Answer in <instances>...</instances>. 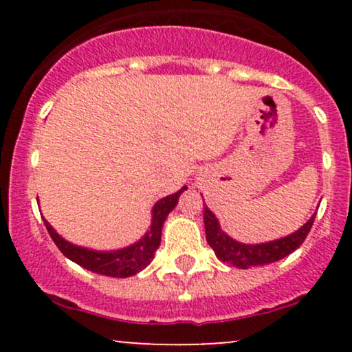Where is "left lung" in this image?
<instances>
[{
    "label": "left lung",
    "mask_w": 352,
    "mask_h": 352,
    "mask_svg": "<svg viewBox=\"0 0 352 352\" xmlns=\"http://www.w3.org/2000/svg\"><path fill=\"white\" fill-rule=\"evenodd\" d=\"M316 213H313L308 221L293 232L292 235L278 238V240L266 241V243H241V241L233 240L232 236L227 235L220 227V221L213 215V212L207 205L204 208V221H205V235H207L208 245L212 246L217 258L223 263L236 268L248 270L252 266H265L281 258L288 256L294 250L300 248L305 238L308 236L311 227Z\"/></svg>",
    "instance_id": "1"
}]
</instances>
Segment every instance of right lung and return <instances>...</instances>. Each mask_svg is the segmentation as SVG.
Listing matches in <instances>:
<instances>
[{
    "label": "right lung",
    "instance_id": "obj_1",
    "mask_svg": "<svg viewBox=\"0 0 352 352\" xmlns=\"http://www.w3.org/2000/svg\"><path fill=\"white\" fill-rule=\"evenodd\" d=\"M187 187H182L179 192L172 193V195L164 197L157 201L152 207V221L151 228L145 232V235L137 240L135 243L124 246L119 250H111V252H99V250L86 248V246H79L71 243V241L64 240L63 236L51 227L50 221L43 217L44 225H46L47 232L54 241L56 246L63 252L66 258L71 261L78 263L82 268L89 270L92 273L104 274V276L112 278H129L134 276L144 268L151 265V261L155 256L157 248L160 245V238H162V228L165 223V218L168 213L175 208L179 204V197L182 192H185Z\"/></svg>",
    "mask_w": 352,
    "mask_h": 352
}]
</instances>
